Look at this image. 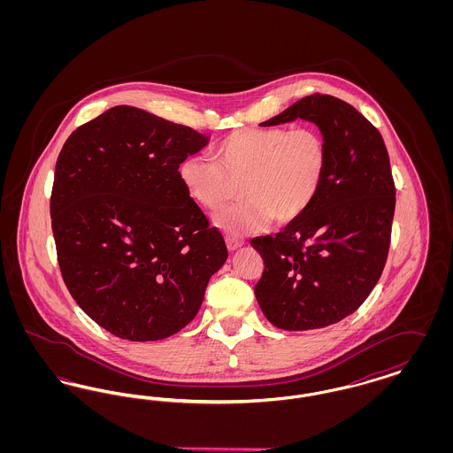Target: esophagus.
<instances>
[{"mask_svg":"<svg viewBox=\"0 0 453 453\" xmlns=\"http://www.w3.org/2000/svg\"><path fill=\"white\" fill-rule=\"evenodd\" d=\"M226 244H227V250H229V251H236L244 242L239 241L236 237H226Z\"/></svg>","mask_w":453,"mask_h":453,"instance_id":"obj_1","label":"esophagus"}]
</instances>
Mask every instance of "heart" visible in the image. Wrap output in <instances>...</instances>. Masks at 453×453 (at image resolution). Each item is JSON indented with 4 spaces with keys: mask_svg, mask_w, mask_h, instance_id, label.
Returning a JSON list of instances; mask_svg holds the SVG:
<instances>
[{
    "mask_svg": "<svg viewBox=\"0 0 453 453\" xmlns=\"http://www.w3.org/2000/svg\"><path fill=\"white\" fill-rule=\"evenodd\" d=\"M327 168V144L316 127L237 130L207 156H188L178 174L195 202L216 211L234 192V205L220 211L216 224L233 236L265 229L272 219L287 224L314 202Z\"/></svg>",
    "mask_w": 453,
    "mask_h": 453,
    "instance_id": "obj_1",
    "label": "heart"
}]
</instances>
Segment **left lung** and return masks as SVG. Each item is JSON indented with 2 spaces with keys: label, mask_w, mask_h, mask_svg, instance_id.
I'll return each instance as SVG.
<instances>
[{
  "label": "left lung",
  "mask_w": 453,
  "mask_h": 453,
  "mask_svg": "<svg viewBox=\"0 0 453 453\" xmlns=\"http://www.w3.org/2000/svg\"><path fill=\"white\" fill-rule=\"evenodd\" d=\"M309 120L327 144V168L309 209L275 236L255 237L265 261L255 296L287 331L319 329L355 312L382 275L395 188L380 132L340 98L311 95L263 127Z\"/></svg>",
  "instance_id": "obj_1"
}]
</instances>
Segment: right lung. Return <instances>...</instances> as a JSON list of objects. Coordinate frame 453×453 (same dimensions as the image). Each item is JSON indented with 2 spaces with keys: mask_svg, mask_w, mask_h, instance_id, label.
<instances>
[{
  "mask_svg": "<svg viewBox=\"0 0 453 453\" xmlns=\"http://www.w3.org/2000/svg\"><path fill=\"white\" fill-rule=\"evenodd\" d=\"M207 144L187 126L119 105L74 130L58 157L50 219L65 287L122 340L183 329L227 259L178 174Z\"/></svg>",
  "mask_w": 453,
  "mask_h": 453,
  "instance_id": "right-lung-1",
  "label": "right lung"
}]
</instances>
